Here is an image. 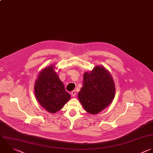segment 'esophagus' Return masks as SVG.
I'll return each instance as SVG.
<instances>
[{"mask_svg": "<svg viewBox=\"0 0 153 153\" xmlns=\"http://www.w3.org/2000/svg\"><path fill=\"white\" fill-rule=\"evenodd\" d=\"M71 95L73 96V97H75L76 96V91L75 90H73L72 91H71Z\"/></svg>", "mask_w": 153, "mask_h": 153, "instance_id": "34e87169", "label": "esophagus"}]
</instances>
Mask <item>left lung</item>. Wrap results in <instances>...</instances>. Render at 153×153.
Instances as JSON below:
<instances>
[{"label": "left lung", "mask_w": 153, "mask_h": 153, "mask_svg": "<svg viewBox=\"0 0 153 153\" xmlns=\"http://www.w3.org/2000/svg\"><path fill=\"white\" fill-rule=\"evenodd\" d=\"M115 93L111 74L103 66H97L90 72L84 74L82 87L78 97L87 112L96 114L111 104Z\"/></svg>", "instance_id": "1"}]
</instances>
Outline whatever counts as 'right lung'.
Returning a JSON list of instances; mask_svg holds the SVG:
<instances>
[{
  "label": "right lung",
  "instance_id": "obj_1",
  "mask_svg": "<svg viewBox=\"0 0 153 153\" xmlns=\"http://www.w3.org/2000/svg\"><path fill=\"white\" fill-rule=\"evenodd\" d=\"M54 65L42 69L35 83V97L40 105L54 114L60 110L71 99L56 72Z\"/></svg>",
  "mask_w": 153,
  "mask_h": 153
}]
</instances>
